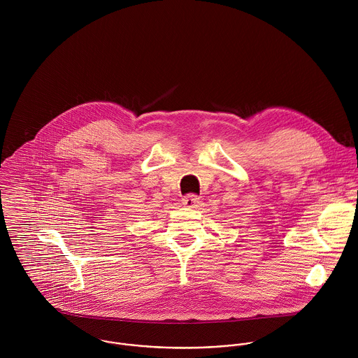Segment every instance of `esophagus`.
Masks as SVG:
<instances>
[{
  "label": "esophagus",
  "mask_w": 358,
  "mask_h": 358,
  "mask_svg": "<svg viewBox=\"0 0 358 358\" xmlns=\"http://www.w3.org/2000/svg\"><path fill=\"white\" fill-rule=\"evenodd\" d=\"M199 203H200V199L197 194H187L182 199V204L187 208H196Z\"/></svg>",
  "instance_id": "esophagus-1"
}]
</instances>
